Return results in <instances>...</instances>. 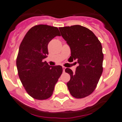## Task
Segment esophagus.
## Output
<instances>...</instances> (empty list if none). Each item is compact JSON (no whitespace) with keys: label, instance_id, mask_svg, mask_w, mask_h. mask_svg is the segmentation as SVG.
Here are the masks:
<instances>
[{"label":"esophagus","instance_id":"1","mask_svg":"<svg viewBox=\"0 0 122 122\" xmlns=\"http://www.w3.org/2000/svg\"><path fill=\"white\" fill-rule=\"evenodd\" d=\"M62 68H63V72H65V69H66V68L65 66H62Z\"/></svg>","mask_w":122,"mask_h":122}]
</instances>
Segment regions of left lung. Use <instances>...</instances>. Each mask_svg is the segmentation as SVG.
I'll return each instance as SVG.
<instances>
[{"mask_svg": "<svg viewBox=\"0 0 122 122\" xmlns=\"http://www.w3.org/2000/svg\"><path fill=\"white\" fill-rule=\"evenodd\" d=\"M62 37L71 49L69 61H77L76 72L66 68L71 76L67 86L74 97L81 99L96 89L103 72L102 44L91 30L81 25L60 27Z\"/></svg>", "mask_w": 122, "mask_h": 122, "instance_id": "obj_1", "label": "left lung"}]
</instances>
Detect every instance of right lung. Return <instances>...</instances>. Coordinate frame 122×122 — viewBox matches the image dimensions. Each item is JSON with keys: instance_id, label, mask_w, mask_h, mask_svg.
<instances>
[{"instance_id": "1", "label": "right lung", "mask_w": 122, "mask_h": 122, "mask_svg": "<svg viewBox=\"0 0 122 122\" xmlns=\"http://www.w3.org/2000/svg\"><path fill=\"white\" fill-rule=\"evenodd\" d=\"M60 34L57 27L39 25L31 28L20 43L16 60L20 80L27 93L37 100H45L53 93L63 71L60 65L51 66L43 59L48 45Z\"/></svg>"}]
</instances>
